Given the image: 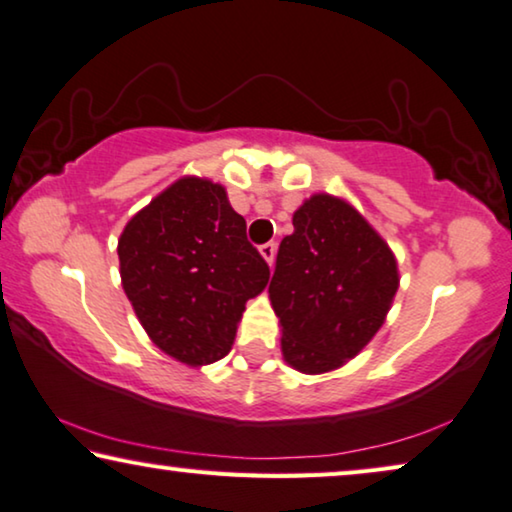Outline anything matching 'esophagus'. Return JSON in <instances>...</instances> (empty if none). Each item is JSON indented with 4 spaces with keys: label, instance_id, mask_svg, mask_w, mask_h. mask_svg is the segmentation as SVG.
Returning <instances> with one entry per match:
<instances>
[{
    "label": "esophagus",
    "instance_id": "obj_1",
    "mask_svg": "<svg viewBox=\"0 0 512 512\" xmlns=\"http://www.w3.org/2000/svg\"><path fill=\"white\" fill-rule=\"evenodd\" d=\"M259 255L266 259V264H273V259H276V243H264V246H259Z\"/></svg>",
    "mask_w": 512,
    "mask_h": 512
}]
</instances>
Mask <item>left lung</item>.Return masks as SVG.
Masks as SVG:
<instances>
[{"label":"left lung","mask_w":512,"mask_h":512,"mask_svg":"<svg viewBox=\"0 0 512 512\" xmlns=\"http://www.w3.org/2000/svg\"><path fill=\"white\" fill-rule=\"evenodd\" d=\"M269 285L280 350L292 369L320 376L362 352L399 290L392 248L348 199L318 192L292 215Z\"/></svg>","instance_id":"left-lung-1"}]
</instances>
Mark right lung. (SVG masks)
<instances>
[{"mask_svg": "<svg viewBox=\"0 0 512 512\" xmlns=\"http://www.w3.org/2000/svg\"><path fill=\"white\" fill-rule=\"evenodd\" d=\"M120 278L150 341L187 366L232 350L246 301L269 266L246 239V220L220 183L183 176L127 222Z\"/></svg>", "mask_w": 512, "mask_h": 512, "instance_id": "1", "label": "right lung"}]
</instances>
